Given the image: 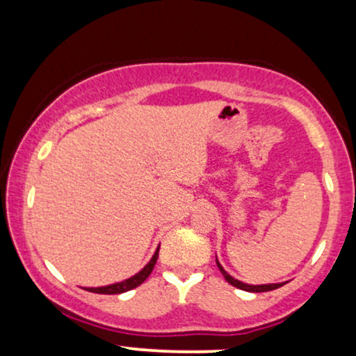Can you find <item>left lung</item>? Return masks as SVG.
<instances>
[{"label":"left lung","instance_id":"left-lung-1","mask_svg":"<svg viewBox=\"0 0 356 356\" xmlns=\"http://www.w3.org/2000/svg\"><path fill=\"white\" fill-rule=\"evenodd\" d=\"M216 264H218L219 271L222 273L224 280L227 281V283L236 286V288L239 289H244V291H249V293H264V291H271V289H276V288H281L284 283H269V284H248V283H243V281L236 280V277H232L229 273L226 271L222 266H220V263L218 261V256H216Z\"/></svg>","mask_w":356,"mask_h":356}]
</instances>
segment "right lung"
<instances>
[{"instance_id":"1","label":"right lung","mask_w":356,"mask_h":356,"mask_svg":"<svg viewBox=\"0 0 356 356\" xmlns=\"http://www.w3.org/2000/svg\"><path fill=\"white\" fill-rule=\"evenodd\" d=\"M159 249H161V244H159L157 249H155L154 256L150 257L149 263L145 264L144 268L140 269V271L137 273V275L127 277L124 281H118V283H113V284H107V286H99V288H87V291H92V293H99V295H120V293H125V291H130V289L137 288V286H140L144 281L149 277L150 273H152V269L155 266V263H157V257H159Z\"/></svg>"}]
</instances>
